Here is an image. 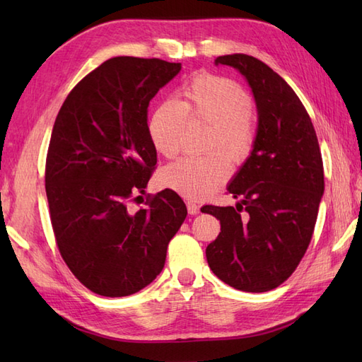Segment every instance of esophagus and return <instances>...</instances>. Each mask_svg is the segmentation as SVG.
<instances>
[{"instance_id":"esophagus-1","label":"esophagus","mask_w":362,"mask_h":362,"mask_svg":"<svg viewBox=\"0 0 362 362\" xmlns=\"http://www.w3.org/2000/svg\"><path fill=\"white\" fill-rule=\"evenodd\" d=\"M187 211H189V214H192V216L199 214V205H196V204H193V202H187Z\"/></svg>"}]
</instances>
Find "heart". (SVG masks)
<instances>
[{
	"label": "heart",
	"instance_id": "obj_1",
	"mask_svg": "<svg viewBox=\"0 0 362 362\" xmlns=\"http://www.w3.org/2000/svg\"><path fill=\"white\" fill-rule=\"evenodd\" d=\"M184 100L163 101L149 120L152 145L172 158L181 151L187 120L210 125L204 157H184L160 173L164 185L187 199H204L226 181L229 163L242 166L257 140V120L249 93L237 81L214 74H198L185 84ZM222 150L227 156L217 153Z\"/></svg>",
	"mask_w": 362,
	"mask_h": 362
}]
</instances>
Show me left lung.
<instances>
[{
  "label": "left lung",
  "mask_w": 362,
  "mask_h": 362,
  "mask_svg": "<svg viewBox=\"0 0 362 362\" xmlns=\"http://www.w3.org/2000/svg\"><path fill=\"white\" fill-rule=\"evenodd\" d=\"M247 80L258 110L254 151L228 192L235 206L205 205L221 234L205 249L208 266L247 293L276 288L310 246L325 175L319 140L299 96L272 68L246 54L217 57Z\"/></svg>",
  "instance_id": "obj_1"
}]
</instances>
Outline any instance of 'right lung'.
<instances>
[{
	"label": "right lung",
	"mask_w": 362,
	"mask_h": 362,
	"mask_svg": "<svg viewBox=\"0 0 362 362\" xmlns=\"http://www.w3.org/2000/svg\"><path fill=\"white\" fill-rule=\"evenodd\" d=\"M181 63L113 57L87 74L54 122L45 190L60 255L105 298L137 293L164 267L187 208L164 189L134 211L157 164L148 105Z\"/></svg>",
	"instance_id": "obj_1"
}]
</instances>
